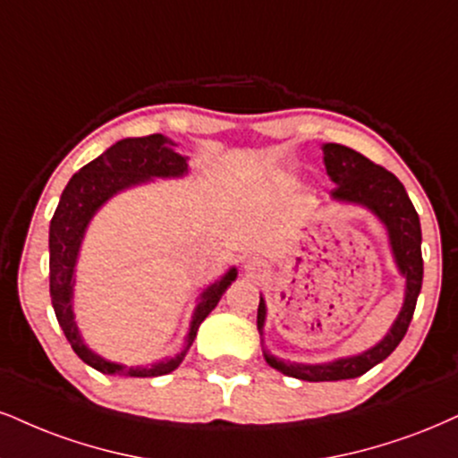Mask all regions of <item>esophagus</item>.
<instances>
[{
	"label": "esophagus",
	"instance_id": "34e87169",
	"mask_svg": "<svg viewBox=\"0 0 458 458\" xmlns=\"http://www.w3.org/2000/svg\"><path fill=\"white\" fill-rule=\"evenodd\" d=\"M244 269L248 276H261V274H265V263L261 261V259H248V261L244 263Z\"/></svg>",
	"mask_w": 458,
	"mask_h": 458
}]
</instances>
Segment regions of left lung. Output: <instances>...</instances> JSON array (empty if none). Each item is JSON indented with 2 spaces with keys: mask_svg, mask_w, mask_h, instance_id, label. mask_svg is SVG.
I'll list each match as a JSON object with an SVG mask.
<instances>
[{
  "mask_svg": "<svg viewBox=\"0 0 458 458\" xmlns=\"http://www.w3.org/2000/svg\"><path fill=\"white\" fill-rule=\"evenodd\" d=\"M323 159L327 176L335 184L329 193L331 201L365 208L385 225L394 265H397L399 274L405 280V291L397 318L393 320L391 329L386 331V335L376 346L367 348L359 354H350V357L327 360V363H295V360L278 359L265 348L263 335L267 306H265V299L261 295L257 312V329L259 335H261L265 360H267L269 367L282 371L284 376L306 382L350 380V377L363 376L371 367L382 363L403 340L422 286L420 220L397 176H393L385 167L371 163L360 152L342 144H323Z\"/></svg>",
  "mask_w": 458,
  "mask_h": 458,
  "instance_id": "1",
  "label": "left lung"
}]
</instances>
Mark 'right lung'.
I'll use <instances>...</instances> for the list:
<instances>
[{
    "mask_svg": "<svg viewBox=\"0 0 458 458\" xmlns=\"http://www.w3.org/2000/svg\"><path fill=\"white\" fill-rule=\"evenodd\" d=\"M174 148H176V142L161 133L118 140L108 150L101 152L98 159L87 163L78 169V174H73L61 193L59 206L50 220V299H53L56 320L64 329L67 342L72 344L73 352L101 374L155 377L176 369L184 360L189 348L193 346L199 325L216 308L231 282L238 278V269L229 267L218 280H214L199 293L193 316H191L189 333L184 335V346L176 357L148 365L127 367L93 352L78 329L76 316H73V284H76L78 255H81L89 225L95 214L101 210V206L123 191L148 184L155 178H184L189 174V163H186L189 157L178 155Z\"/></svg>",
    "mask_w": 458,
    "mask_h": 458,
    "instance_id": "add662e5",
    "label": "right lung"
}]
</instances>
